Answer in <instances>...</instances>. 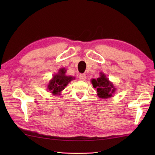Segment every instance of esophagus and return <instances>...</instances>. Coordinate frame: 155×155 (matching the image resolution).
<instances>
[{
    "mask_svg": "<svg viewBox=\"0 0 155 155\" xmlns=\"http://www.w3.org/2000/svg\"><path fill=\"white\" fill-rule=\"evenodd\" d=\"M86 77H87V76L84 73L80 74L79 76H78V77H79V79L81 81H84L85 79H86Z\"/></svg>",
    "mask_w": 155,
    "mask_h": 155,
    "instance_id": "esophagus-1",
    "label": "esophagus"
}]
</instances>
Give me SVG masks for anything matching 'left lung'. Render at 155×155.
I'll return each mask as SVG.
<instances>
[{"mask_svg":"<svg viewBox=\"0 0 155 155\" xmlns=\"http://www.w3.org/2000/svg\"><path fill=\"white\" fill-rule=\"evenodd\" d=\"M92 84L94 88H97V94L101 98H107L112 97L114 93L115 88L113 84L110 83L109 81L104 74L101 73V77L97 79L92 80Z\"/></svg>","mask_w":155,"mask_h":155,"instance_id":"obj_1","label":"left lung"}]
</instances>
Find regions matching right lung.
I'll use <instances>...</instances> for the list:
<instances>
[{"mask_svg": "<svg viewBox=\"0 0 155 155\" xmlns=\"http://www.w3.org/2000/svg\"><path fill=\"white\" fill-rule=\"evenodd\" d=\"M65 72L66 70H64V68H61L59 70L58 73L55 74L53 77V78L49 83V84L48 85V90L52 94H60L61 92L64 89L69 82L74 79V77L66 76Z\"/></svg>", "mask_w": 155, "mask_h": 155, "instance_id": "1", "label": "right lung"}]
</instances>
